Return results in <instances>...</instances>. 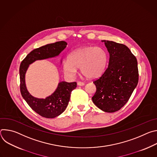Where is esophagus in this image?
Wrapping results in <instances>:
<instances>
[{
    "label": "esophagus",
    "mask_w": 157,
    "mask_h": 157,
    "mask_svg": "<svg viewBox=\"0 0 157 157\" xmlns=\"http://www.w3.org/2000/svg\"><path fill=\"white\" fill-rule=\"evenodd\" d=\"M77 84L78 86H84V82H81V81H78Z\"/></svg>",
    "instance_id": "esophagus-1"
}]
</instances>
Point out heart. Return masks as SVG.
<instances>
[{"mask_svg":"<svg viewBox=\"0 0 157 157\" xmlns=\"http://www.w3.org/2000/svg\"><path fill=\"white\" fill-rule=\"evenodd\" d=\"M108 61L106 52L101 47L85 46L73 52L68 60L63 63V70L68 75H75L76 69L89 79L96 78L104 71Z\"/></svg>","mask_w":157,"mask_h":157,"instance_id":"1","label":"heart"}]
</instances>
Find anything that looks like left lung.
Instances as JSON below:
<instances>
[{"label": "left lung", "mask_w": 157, "mask_h": 157, "mask_svg": "<svg viewBox=\"0 0 157 157\" xmlns=\"http://www.w3.org/2000/svg\"><path fill=\"white\" fill-rule=\"evenodd\" d=\"M109 53L108 67L93 81L94 104L106 113L119 110L128 101L139 81L137 60L123 44L102 40Z\"/></svg>", "instance_id": "1"}]
</instances>
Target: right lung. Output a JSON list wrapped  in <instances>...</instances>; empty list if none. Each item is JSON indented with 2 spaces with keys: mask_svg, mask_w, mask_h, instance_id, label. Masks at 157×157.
Instances as JSON below:
<instances>
[{
  "mask_svg": "<svg viewBox=\"0 0 157 157\" xmlns=\"http://www.w3.org/2000/svg\"><path fill=\"white\" fill-rule=\"evenodd\" d=\"M67 43L57 41L36 48L22 60L20 66V89L21 94L29 105L40 116L45 118H54L65 110L70 101L71 93L77 86L76 82H60L56 91L45 99L33 97L27 91L25 75L29 64L36 60L52 58L59 54L66 47Z\"/></svg>",
  "mask_w": 157,
  "mask_h": 157,
  "instance_id": "obj_1",
  "label": "right lung"
}]
</instances>
